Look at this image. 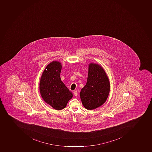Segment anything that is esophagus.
Returning a JSON list of instances; mask_svg holds the SVG:
<instances>
[{
	"mask_svg": "<svg viewBox=\"0 0 152 152\" xmlns=\"http://www.w3.org/2000/svg\"><path fill=\"white\" fill-rule=\"evenodd\" d=\"M73 92H74V94L75 96H77V91H74Z\"/></svg>",
	"mask_w": 152,
	"mask_h": 152,
	"instance_id": "esophagus-1",
	"label": "esophagus"
}]
</instances>
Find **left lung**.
<instances>
[{
    "label": "left lung",
    "mask_w": 152,
    "mask_h": 152,
    "mask_svg": "<svg viewBox=\"0 0 152 152\" xmlns=\"http://www.w3.org/2000/svg\"><path fill=\"white\" fill-rule=\"evenodd\" d=\"M110 89L108 77L102 66L90 63L87 83L80 93L84 107L87 110H92L102 106L107 100Z\"/></svg>",
    "instance_id": "left-lung-1"
}]
</instances>
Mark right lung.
<instances>
[{
	"mask_svg": "<svg viewBox=\"0 0 152 152\" xmlns=\"http://www.w3.org/2000/svg\"><path fill=\"white\" fill-rule=\"evenodd\" d=\"M61 63H50L42 73L39 82V91L42 99L55 110H61L66 106L73 94L61 80Z\"/></svg>",
	"mask_w": 152,
	"mask_h": 152,
	"instance_id": "right-lung-1",
	"label": "right lung"
}]
</instances>
